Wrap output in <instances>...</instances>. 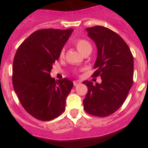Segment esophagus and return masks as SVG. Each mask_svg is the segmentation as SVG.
<instances>
[{
  "mask_svg": "<svg viewBox=\"0 0 148 148\" xmlns=\"http://www.w3.org/2000/svg\"><path fill=\"white\" fill-rule=\"evenodd\" d=\"M79 84H81L80 81H74V82H73V84H74V86L78 85Z\"/></svg>",
  "mask_w": 148,
  "mask_h": 148,
  "instance_id": "esophagus-1",
  "label": "esophagus"
}]
</instances>
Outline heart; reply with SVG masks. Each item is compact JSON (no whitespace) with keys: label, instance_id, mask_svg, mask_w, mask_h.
<instances>
[{"label":"heart","instance_id":"1","mask_svg":"<svg viewBox=\"0 0 148 148\" xmlns=\"http://www.w3.org/2000/svg\"><path fill=\"white\" fill-rule=\"evenodd\" d=\"M75 44L76 46V47L78 48V50L80 51L82 54H84V53H86L88 50H92V46H91V44H90V43L89 42L88 40H87L86 39H78V40H75ZM64 48H63L61 49V56H64Z\"/></svg>","mask_w":148,"mask_h":148}]
</instances>
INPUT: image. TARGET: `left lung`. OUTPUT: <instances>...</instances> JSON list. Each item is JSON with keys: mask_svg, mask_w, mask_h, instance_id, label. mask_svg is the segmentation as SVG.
I'll list each match as a JSON object with an SVG mask.
<instances>
[{"mask_svg": "<svg viewBox=\"0 0 148 148\" xmlns=\"http://www.w3.org/2000/svg\"><path fill=\"white\" fill-rule=\"evenodd\" d=\"M86 30L98 51L92 76L100 75L101 83L83 82L88 89L84 109L92 116L106 117L121 108L133 85V57L126 42L113 30L101 26Z\"/></svg>", "mask_w": 148, "mask_h": 148, "instance_id": "left-lung-1", "label": "left lung"}]
</instances>
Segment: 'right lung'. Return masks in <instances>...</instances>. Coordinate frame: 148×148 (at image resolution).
<instances>
[{"mask_svg": "<svg viewBox=\"0 0 148 148\" xmlns=\"http://www.w3.org/2000/svg\"><path fill=\"white\" fill-rule=\"evenodd\" d=\"M73 31L37 30L24 40L15 53L13 87L25 110L40 121L54 119L65 110L73 83L67 78L55 80L50 71Z\"/></svg>", "mask_w": 148, "mask_h": 148, "instance_id": "1", "label": "right lung"}]
</instances>
